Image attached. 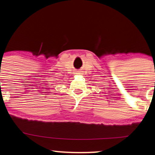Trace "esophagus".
<instances>
[{"instance_id": "esophagus-1", "label": "esophagus", "mask_w": 155, "mask_h": 155, "mask_svg": "<svg viewBox=\"0 0 155 155\" xmlns=\"http://www.w3.org/2000/svg\"><path fill=\"white\" fill-rule=\"evenodd\" d=\"M80 72V71H77V73H79Z\"/></svg>"}]
</instances>
